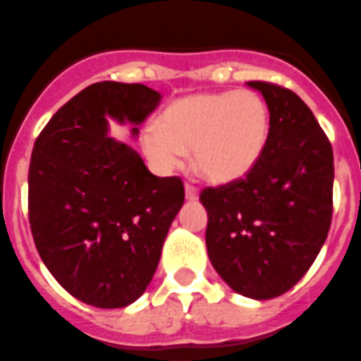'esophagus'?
<instances>
[{"label": "esophagus", "instance_id": "obj_1", "mask_svg": "<svg viewBox=\"0 0 361 361\" xmlns=\"http://www.w3.org/2000/svg\"><path fill=\"white\" fill-rule=\"evenodd\" d=\"M184 195H186L188 201H197L199 199V190L195 186H192V184H186L184 186Z\"/></svg>", "mask_w": 361, "mask_h": 361}]
</instances>
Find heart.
Masks as SVG:
<instances>
[{"mask_svg": "<svg viewBox=\"0 0 361 361\" xmlns=\"http://www.w3.org/2000/svg\"><path fill=\"white\" fill-rule=\"evenodd\" d=\"M270 135V111L254 91L199 92L169 104L140 137L144 155L162 173L193 166L206 180L232 184L259 164Z\"/></svg>", "mask_w": 361, "mask_h": 361, "instance_id": "heart-1", "label": "heart"}]
</instances>
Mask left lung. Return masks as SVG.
<instances>
[{
  "mask_svg": "<svg viewBox=\"0 0 361 361\" xmlns=\"http://www.w3.org/2000/svg\"><path fill=\"white\" fill-rule=\"evenodd\" d=\"M270 111L269 144L248 177L206 188V250L233 292L272 300L307 274L332 219L334 157L309 106L290 89L246 82Z\"/></svg>",
  "mask_w": 361,
  "mask_h": 361,
  "instance_id": "1",
  "label": "left lung"
}]
</instances>
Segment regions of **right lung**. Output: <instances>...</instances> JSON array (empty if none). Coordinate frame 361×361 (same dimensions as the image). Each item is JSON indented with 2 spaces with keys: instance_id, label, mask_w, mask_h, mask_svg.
<instances>
[{
  "instance_id": "right-lung-1",
  "label": "right lung",
  "mask_w": 361,
  "mask_h": 361,
  "mask_svg": "<svg viewBox=\"0 0 361 361\" xmlns=\"http://www.w3.org/2000/svg\"><path fill=\"white\" fill-rule=\"evenodd\" d=\"M159 102L142 84L98 82L60 107L34 144V243L54 279L91 307L122 309L146 292L183 208L180 178L155 177L137 149L109 137L113 120L137 138Z\"/></svg>"
}]
</instances>
